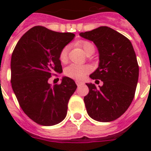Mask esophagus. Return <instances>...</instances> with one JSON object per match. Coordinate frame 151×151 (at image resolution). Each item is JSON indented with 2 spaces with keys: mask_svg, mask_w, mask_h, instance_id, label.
Listing matches in <instances>:
<instances>
[{
  "mask_svg": "<svg viewBox=\"0 0 151 151\" xmlns=\"http://www.w3.org/2000/svg\"><path fill=\"white\" fill-rule=\"evenodd\" d=\"M76 85H78V86H80V85H83L84 82H81V81H76Z\"/></svg>",
  "mask_w": 151,
  "mask_h": 151,
  "instance_id": "34e87169",
  "label": "esophagus"
}]
</instances>
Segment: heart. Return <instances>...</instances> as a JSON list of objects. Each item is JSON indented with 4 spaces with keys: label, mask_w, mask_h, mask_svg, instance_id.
<instances>
[{
    "label": "heart",
    "mask_w": 151,
    "mask_h": 151,
    "mask_svg": "<svg viewBox=\"0 0 151 151\" xmlns=\"http://www.w3.org/2000/svg\"><path fill=\"white\" fill-rule=\"evenodd\" d=\"M79 46L83 49L85 54L88 55L91 54H94V46L93 44L88 41H82L79 43ZM68 51H69V47H64L63 48L60 50L59 54V60L62 63H65L67 61L68 58ZM91 71V68L88 66H80V65H76L72 64L70 66H67L65 69L64 74L66 76L69 78H73V79H82L85 78Z\"/></svg>",
    "instance_id": "obj_1"
}]
</instances>
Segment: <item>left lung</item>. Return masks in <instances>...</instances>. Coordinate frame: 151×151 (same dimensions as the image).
Here are the masks:
<instances>
[{
	"label": "left lung",
	"mask_w": 151,
	"mask_h": 151,
	"mask_svg": "<svg viewBox=\"0 0 151 151\" xmlns=\"http://www.w3.org/2000/svg\"><path fill=\"white\" fill-rule=\"evenodd\" d=\"M92 41L99 51V66L90 76L103 82L97 89L87 83L89 92L84 97L89 116L98 122L115 120L127 110L138 84L139 66L131 41L107 26L80 33Z\"/></svg>",
	"instance_id": "1"
}]
</instances>
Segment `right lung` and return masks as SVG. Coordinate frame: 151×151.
Segmentation results:
<instances>
[{
    "instance_id": "add662e5",
    "label": "right lung",
    "mask_w": 151,
    "mask_h": 151,
    "mask_svg": "<svg viewBox=\"0 0 151 151\" xmlns=\"http://www.w3.org/2000/svg\"><path fill=\"white\" fill-rule=\"evenodd\" d=\"M74 36L35 26L21 37L13 51L12 88L24 113L39 125H54L66 116L77 85L69 77L53 86L48 79L55 73H62L60 52Z\"/></svg>"
}]
</instances>
